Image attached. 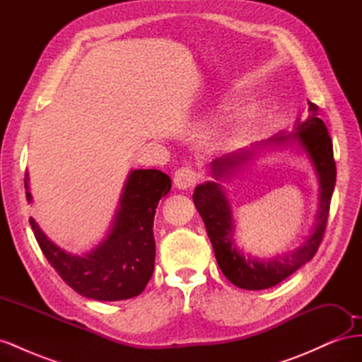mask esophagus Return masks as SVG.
Segmentation results:
<instances>
[{
  "mask_svg": "<svg viewBox=\"0 0 362 362\" xmlns=\"http://www.w3.org/2000/svg\"><path fill=\"white\" fill-rule=\"evenodd\" d=\"M201 180V173L196 172L192 168H181L175 172L173 177V185L177 189H189Z\"/></svg>",
  "mask_w": 362,
  "mask_h": 362,
  "instance_id": "esophagus-1",
  "label": "esophagus"
}]
</instances>
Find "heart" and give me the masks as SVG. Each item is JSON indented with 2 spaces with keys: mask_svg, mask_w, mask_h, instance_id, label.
Masks as SVG:
<instances>
[{
  "mask_svg": "<svg viewBox=\"0 0 362 362\" xmlns=\"http://www.w3.org/2000/svg\"><path fill=\"white\" fill-rule=\"evenodd\" d=\"M246 119H247L246 113H243V112L235 113L234 116L229 117L226 122H223V125L221 128H218L217 136L221 139H225V140L234 139L240 133V131H242V128L245 127Z\"/></svg>",
  "mask_w": 362,
  "mask_h": 362,
  "instance_id": "obj_1",
  "label": "heart"
}]
</instances>
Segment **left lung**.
<instances>
[{
    "mask_svg": "<svg viewBox=\"0 0 362 362\" xmlns=\"http://www.w3.org/2000/svg\"><path fill=\"white\" fill-rule=\"evenodd\" d=\"M310 116L298 120L291 133H279L262 141V146H290L298 144L308 154L320 184V208L310 237L291 254L273 259H258L245 255L234 245V221L231 205L218 182L208 181L194 189L193 202L198 208L206 228V234L213 245L217 264L223 275L235 287L245 290H264L276 286L281 281L308 262L319 249L329 216L331 198L335 187L337 168L332 151V140L323 120L319 117V107L308 101ZM252 151H238L216 158L211 163V172L216 180L231 175L233 170L252 158Z\"/></svg>",
    "mask_w": 362,
    "mask_h": 362,
    "instance_id": "1",
    "label": "left lung"
}]
</instances>
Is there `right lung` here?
<instances>
[{"instance_id": "obj_1", "label": "right lung", "mask_w": 362, "mask_h": 362, "mask_svg": "<svg viewBox=\"0 0 362 362\" xmlns=\"http://www.w3.org/2000/svg\"><path fill=\"white\" fill-rule=\"evenodd\" d=\"M170 187V178L161 170H131L110 233L86 255H74L54 245L33 217L30 225L43 255L76 293L104 302L131 299L145 290L154 273L156 208ZM25 190L31 202L28 173Z\"/></svg>"}]
</instances>
